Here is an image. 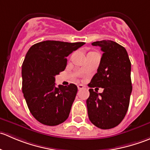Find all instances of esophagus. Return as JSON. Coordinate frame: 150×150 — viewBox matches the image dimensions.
I'll list each match as a JSON object with an SVG mask.
<instances>
[{
    "mask_svg": "<svg viewBox=\"0 0 150 150\" xmlns=\"http://www.w3.org/2000/svg\"><path fill=\"white\" fill-rule=\"evenodd\" d=\"M83 88H85V86H83V85H81V84L78 85V90H81V89H83Z\"/></svg>",
    "mask_w": 150,
    "mask_h": 150,
    "instance_id": "esophagus-1",
    "label": "esophagus"
}]
</instances>
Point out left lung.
Segmentation results:
<instances>
[{"mask_svg": "<svg viewBox=\"0 0 150 150\" xmlns=\"http://www.w3.org/2000/svg\"><path fill=\"white\" fill-rule=\"evenodd\" d=\"M101 47L103 54L97 72L88 86L102 88V93L89 89L86 100L90 121L101 129H110L121 122L126 115L132 91L131 64L123 46L112 40L92 43Z\"/></svg>", "mask_w": 150, "mask_h": 150, "instance_id": "1", "label": "left lung"}]
</instances>
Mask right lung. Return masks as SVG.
Masks as SVG:
<instances>
[{"label": "right lung", "instance_id": "add662e5", "mask_svg": "<svg viewBox=\"0 0 150 150\" xmlns=\"http://www.w3.org/2000/svg\"><path fill=\"white\" fill-rule=\"evenodd\" d=\"M46 40L30 48L22 66V92L33 117L43 125L54 126L69 117L78 92L75 84L55 86V76L64 70L67 57L84 45Z\"/></svg>", "mask_w": 150, "mask_h": 150}]
</instances>
